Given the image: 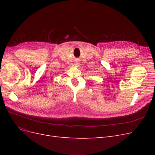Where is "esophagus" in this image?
<instances>
[{
  "label": "esophagus",
  "instance_id": "34e87169",
  "mask_svg": "<svg viewBox=\"0 0 155 155\" xmlns=\"http://www.w3.org/2000/svg\"><path fill=\"white\" fill-rule=\"evenodd\" d=\"M75 64L77 65V66H78V65H79V63H75Z\"/></svg>",
  "mask_w": 155,
  "mask_h": 155
}]
</instances>
